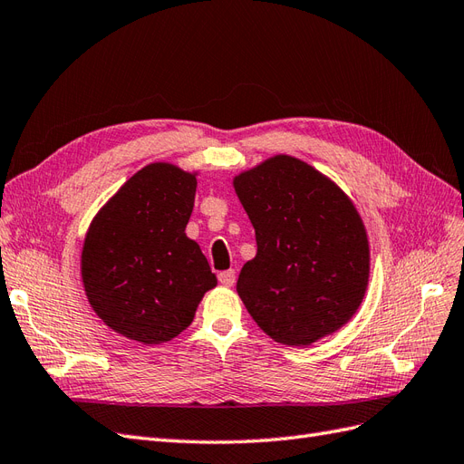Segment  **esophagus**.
Returning a JSON list of instances; mask_svg holds the SVG:
<instances>
[{
	"label": "esophagus",
	"instance_id": "1",
	"mask_svg": "<svg viewBox=\"0 0 464 464\" xmlns=\"http://www.w3.org/2000/svg\"><path fill=\"white\" fill-rule=\"evenodd\" d=\"M218 279H219L221 285H226V287H233V285H235V270H226V272H219Z\"/></svg>",
	"mask_w": 464,
	"mask_h": 464
}]
</instances>
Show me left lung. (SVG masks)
Returning <instances> with one entry per match:
<instances>
[{"instance_id": "left-lung-1", "label": "left lung", "mask_w": 464, "mask_h": 464, "mask_svg": "<svg viewBox=\"0 0 464 464\" xmlns=\"http://www.w3.org/2000/svg\"><path fill=\"white\" fill-rule=\"evenodd\" d=\"M256 233L237 293L264 334L306 347L345 325L370 277V246L354 204L306 161L279 154L233 179Z\"/></svg>"}]
</instances>
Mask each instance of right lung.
<instances>
[{"label":"right lung","instance_id":"1","mask_svg":"<svg viewBox=\"0 0 464 464\" xmlns=\"http://www.w3.org/2000/svg\"><path fill=\"white\" fill-rule=\"evenodd\" d=\"M197 173L156 161L103 204L86 231L81 274L92 310L119 335L142 345L171 341L218 285L185 227Z\"/></svg>","mask_w":464,"mask_h":464}]
</instances>
